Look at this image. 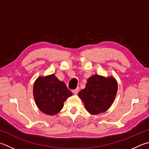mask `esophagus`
I'll return each instance as SVG.
<instances>
[{"label":"esophagus","instance_id":"34e87169","mask_svg":"<svg viewBox=\"0 0 149 149\" xmlns=\"http://www.w3.org/2000/svg\"><path fill=\"white\" fill-rule=\"evenodd\" d=\"M79 88H75V90H73L72 91V93H74V94H77L78 93H79Z\"/></svg>","mask_w":149,"mask_h":149}]
</instances>
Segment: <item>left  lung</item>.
<instances>
[{
    "label": "left lung",
    "instance_id": "1",
    "mask_svg": "<svg viewBox=\"0 0 149 149\" xmlns=\"http://www.w3.org/2000/svg\"><path fill=\"white\" fill-rule=\"evenodd\" d=\"M117 90V82L114 77H105L95 74L87 79L85 88L78 93V96L89 113L98 115L105 112L111 107Z\"/></svg>",
    "mask_w": 149,
    "mask_h": 149
}]
</instances>
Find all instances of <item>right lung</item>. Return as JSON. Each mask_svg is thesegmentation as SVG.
<instances>
[{"mask_svg":"<svg viewBox=\"0 0 149 149\" xmlns=\"http://www.w3.org/2000/svg\"><path fill=\"white\" fill-rule=\"evenodd\" d=\"M33 95L37 107L42 112L55 115L61 111L64 102L72 93L65 83L53 74L37 78L33 86Z\"/></svg>","mask_w":149,"mask_h":149,"instance_id":"obj_1","label":"right lung"}]
</instances>
